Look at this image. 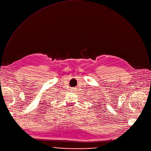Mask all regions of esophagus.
I'll return each instance as SVG.
<instances>
[{
	"label": "esophagus",
	"instance_id": "1",
	"mask_svg": "<svg viewBox=\"0 0 151 151\" xmlns=\"http://www.w3.org/2000/svg\"><path fill=\"white\" fill-rule=\"evenodd\" d=\"M71 90H72V92H73L76 91V88H75V87H73V88H72V89H71Z\"/></svg>",
	"mask_w": 151,
	"mask_h": 151
}]
</instances>
